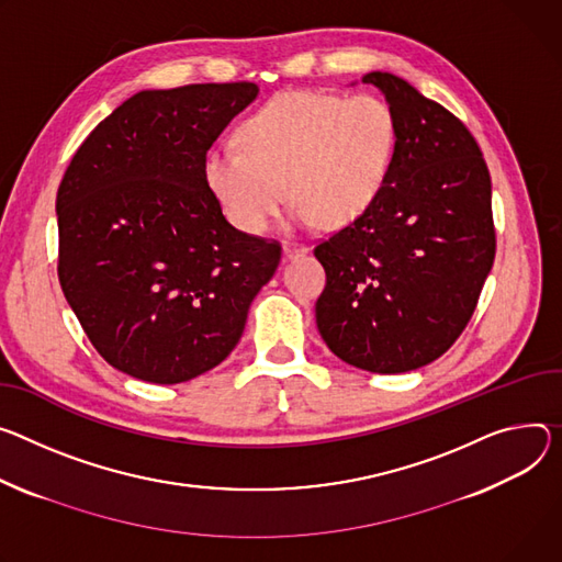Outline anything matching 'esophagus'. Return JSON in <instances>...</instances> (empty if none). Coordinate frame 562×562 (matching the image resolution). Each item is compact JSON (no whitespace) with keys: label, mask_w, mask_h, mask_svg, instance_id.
I'll return each instance as SVG.
<instances>
[{"label":"esophagus","mask_w":562,"mask_h":562,"mask_svg":"<svg viewBox=\"0 0 562 562\" xmlns=\"http://www.w3.org/2000/svg\"><path fill=\"white\" fill-rule=\"evenodd\" d=\"M282 250H284L286 258H297V255L307 252V246L300 244V241H284V244H282Z\"/></svg>","instance_id":"1"}]
</instances>
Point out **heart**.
<instances>
[{"label": "heart", "mask_w": 562, "mask_h": 562, "mask_svg": "<svg viewBox=\"0 0 562 562\" xmlns=\"http://www.w3.org/2000/svg\"><path fill=\"white\" fill-rule=\"evenodd\" d=\"M239 144L217 145L203 161V177L237 231L262 235L286 194L295 224L342 228L381 194L396 121L374 95L286 91L241 123Z\"/></svg>", "instance_id": "heart-1"}]
</instances>
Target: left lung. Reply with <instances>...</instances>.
Listing matches in <instances>:
<instances>
[{"label":"left lung","instance_id":"8db88e82","mask_svg":"<svg viewBox=\"0 0 562 562\" xmlns=\"http://www.w3.org/2000/svg\"><path fill=\"white\" fill-rule=\"evenodd\" d=\"M396 121L387 181L314 248L316 323L345 363L376 374L432 363L462 334L495 260L491 177L469 127L411 82L372 71Z\"/></svg>","mask_w":562,"mask_h":562}]
</instances>
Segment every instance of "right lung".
<instances>
[{"label": "right lung", "mask_w": 562, "mask_h": 562, "mask_svg": "<svg viewBox=\"0 0 562 562\" xmlns=\"http://www.w3.org/2000/svg\"><path fill=\"white\" fill-rule=\"evenodd\" d=\"M255 95L246 80L140 91L60 181V286L95 351L134 379L172 385L220 366L278 269L280 241L233 228L203 177Z\"/></svg>", "instance_id": "1"}]
</instances>
